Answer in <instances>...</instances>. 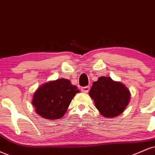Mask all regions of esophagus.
Listing matches in <instances>:
<instances>
[{"instance_id":"esophagus-1","label":"esophagus","mask_w":155,"mask_h":155,"mask_svg":"<svg viewBox=\"0 0 155 155\" xmlns=\"http://www.w3.org/2000/svg\"><path fill=\"white\" fill-rule=\"evenodd\" d=\"M81 91L84 93H88L89 91V87H84L81 88Z\"/></svg>"}]
</instances>
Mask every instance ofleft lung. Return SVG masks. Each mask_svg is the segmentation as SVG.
Here are the masks:
<instances>
[{
    "mask_svg": "<svg viewBox=\"0 0 155 155\" xmlns=\"http://www.w3.org/2000/svg\"><path fill=\"white\" fill-rule=\"evenodd\" d=\"M89 95L100 114L107 118L120 115L131 99L129 89L124 84L106 76H100L93 82Z\"/></svg>",
    "mask_w": 155,
    "mask_h": 155,
    "instance_id": "1",
    "label": "left lung"
}]
</instances>
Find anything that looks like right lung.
<instances>
[{"mask_svg": "<svg viewBox=\"0 0 155 155\" xmlns=\"http://www.w3.org/2000/svg\"><path fill=\"white\" fill-rule=\"evenodd\" d=\"M79 92L77 87L68 79H58L44 83L35 91L31 104L42 118L48 120L61 118L72 99Z\"/></svg>", "mask_w": 155, "mask_h": 155, "instance_id": "1", "label": "right lung"}]
</instances>
